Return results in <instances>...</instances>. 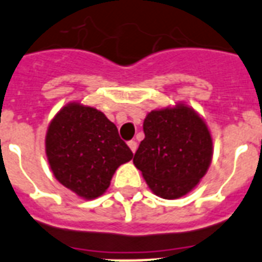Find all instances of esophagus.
Here are the masks:
<instances>
[{
	"instance_id": "esophagus-1",
	"label": "esophagus",
	"mask_w": 262,
	"mask_h": 262,
	"mask_svg": "<svg viewBox=\"0 0 262 262\" xmlns=\"http://www.w3.org/2000/svg\"><path fill=\"white\" fill-rule=\"evenodd\" d=\"M127 145H129V148H130V150L133 151V153H136V150H137V142H136L135 140H132V141L127 142Z\"/></svg>"
}]
</instances>
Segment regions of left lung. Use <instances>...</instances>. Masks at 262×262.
Returning a JSON list of instances; mask_svg holds the SVG:
<instances>
[{"label": "left lung", "mask_w": 262, "mask_h": 262, "mask_svg": "<svg viewBox=\"0 0 262 262\" xmlns=\"http://www.w3.org/2000/svg\"><path fill=\"white\" fill-rule=\"evenodd\" d=\"M133 157L150 190L166 200L188 194L205 176L213 141L205 121L184 104L151 111Z\"/></svg>", "instance_id": "obj_1"}]
</instances>
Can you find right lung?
<instances>
[{
    "label": "right lung",
    "mask_w": 262,
    "mask_h": 262,
    "mask_svg": "<svg viewBox=\"0 0 262 262\" xmlns=\"http://www.w3.org/2000/svg\"><path fill=\"white\" fill-rule=\"evenodd\" d=\"M46 157L53 174L85 200L106 192L120 165L133 153L102 112L78 102L65 105L49 124Z\"/></svg>",
    "instance_id": "1"
}]
</instances>
